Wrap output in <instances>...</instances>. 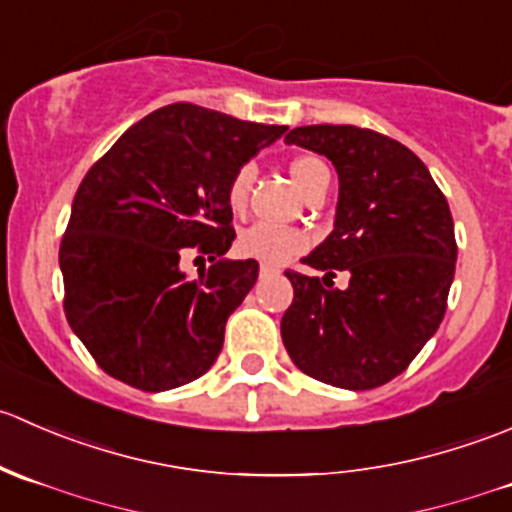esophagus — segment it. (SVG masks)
Masks as SVG:
<instances>
[{
  "label": "esophagus",
  "instance_id": "1",
  "mask_svg": "<svg viewBox=\"0 0 512 512\" xmlns=\"http://www.w3.org/2000/svg\"><path fill=\"white\" fill-rule=\"evenodd\" d=\"M277 272H280V270H275V267H270V265H262V267H260V275H262V277L277 275Z\"/></svg>",
  "mask_w": 512,
  "mask_h": 512
}]
</instances>
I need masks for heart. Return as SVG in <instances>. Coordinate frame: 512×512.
Instances as JSON below:
<instances>
[{
    "mask_svg": "<svg viewBox=\"0 0 512 512\" xmlns=\"http://www.w3.org/2000/svg\"><path fill=\"white\" fill-rule=\"evenodd\" d=\"M289 173H292L299 190L307 193L319 178L329 175V168L319 156H299L292 160V165H289ZM252 183H255V163L237 165L235 173L227 180V208L235 215H242L247 210ZM307 245V235H304L302 230H297V227L257 223L237 235L235 250L237 255L247 257V260H257L262 262V265H285L292 257L302 255V252L307 250Z\"/></svg>",
    "mask_w": 512,
    "mask_h": 512,
    "instance_id": "obj_1",
    "label": "heart"
}]
</instances>
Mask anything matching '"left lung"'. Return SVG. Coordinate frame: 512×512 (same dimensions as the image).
I'll return each instance as SVG.
<instances>
[{"mask_svg": "<svg viewBox=\"0 0 512 512\" xmlns=\"http://www.w3.org/2000/svg\"><path fill=\"white\" fill-rule=\"evenodd\" d=\"M285 141L332 160L339 205L332 235L304 257L327 277L285 272L282 342L312 379L376 389L409 369L446 314L458 255L446 195L416 153L371 128L299 126ZM337 271L347 290L333 287Z\"/></svg>", "mask_w": 512, "mask_h": 512, "instance_id": "left-lung-1", "label": "left lung"}]
</instances>
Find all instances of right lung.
Returning a JSON list of instances; mask_svg holds the SVG:
<instances>
[{"mask_svg": "<svg viewBox=\"0 0 512 512\" xmlns=\"http://www.w3.org/2000/svg\"><path fill=\"white\" fill-rule=\"evenodd\" d=\"M285 131L180 101L148 113L91 165L59 265L66 319L108 376L168 391L215 364L227 317L260 272L255 260H220L235 240L227 180ZM188 251L216 265L188 281L179 272Z\"/></svg>", "mask_w": 512, "mask_h": 512, "instance_id": "right-lung-1", "label": "right lung"}]
</instances>
